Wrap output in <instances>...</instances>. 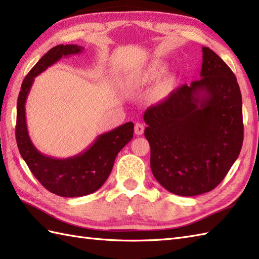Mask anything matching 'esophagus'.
<instances>
[{"instance_id":"esophagus-1","label":"esophagus","mask_w":259,"mask_h":259,"mask_svg":"<svg viewBox=\"0 0 259 259\" xmlns=\"http://www.w3.org/2000/svg\"><path fill=\"white\" fill-rule=\"evenodd\" d=\"M144 131H145V125L144 124L140 123V122H137L135 124V134L137 136H141L142 134H144Z\"/></svg>"}]
</instances>
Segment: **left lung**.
Instances as JSON below:
<instances>
[{"label":"left lung","instance_id":"8db88e82","mask_svg":"<svg viewBox=\"0 0 259 259\" xmlns=\"http://www.w3.org/2000/svg\"><path fill=\"white\" fill-rule=\"evenodd\" d=\"M200 78L144 114L151 171L164 189L185 197L216 188L238 158L244 139L237 79L206 47Z\"/></svg>","mask_w":259,"mask_h":259}]
</instances>
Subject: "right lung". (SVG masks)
<instances>
[{"instance_id":"right-lung-1","label":"right lung","mask_w":259,"mask_h":259,"mask_svg":"<svg viewBox=\"0 0 259 259\" xmlns=\"http://www.w3.org/2000/svg\"><path fill=\"white\" fill-rule=\"evenodd\" d=\"M83 50V47L76 45H60L48 51L22 82L16 108L15 137L22 158L46 189L68 198L89 195L100 188L111 172L115 157L134 137V123L126 122L98 136L79 155L64 159L43 155L33 145L26 126L25 101L34 78L61 58Z\"/></svg>"}]
</instances>
